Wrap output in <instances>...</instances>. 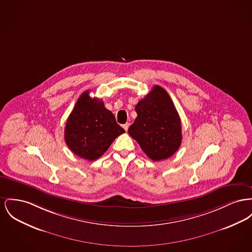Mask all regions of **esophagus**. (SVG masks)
<instances>
[{
	"label": "esophagus",
	"mask_w": 252,
	"mask_h": 252,
	"mask_svg": "<svg viewBox=\"0 0 252 252\" xmlns=\"http://www.w3.org/2000/svg\"><path fill=\"white\" fill-rule=\"evenodd\" d=\"M123 127H124V129H125L126 131H127V129H128V127H129V124H128V123H126V124L123 125Z\"/></svg>",
	"instance_id": "1"
}]
</instances>
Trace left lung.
<instances>
[{
  "label": "left lung",
  "mask_w": 252,
  "mask_h": 252,
  "mask_svg": "<svg viewBox=\"0 0 252 252\" xmlns=\"http://www.w3.org/2000/svg\"><path fill=\"white\" fill-rule=\"evenodd\" d=\"M137 117L128 133L153 161L172 156L182 143L181 119L168 93L154 86L135 106Z\"/></svg>",
  "instance_id": "left-lung-1"
}]
</instances>
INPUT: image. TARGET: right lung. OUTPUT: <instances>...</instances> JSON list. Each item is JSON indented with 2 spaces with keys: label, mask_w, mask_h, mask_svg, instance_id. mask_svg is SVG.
Listing matches in <instances>:
<instances>
[{
  "label": "right lung",
  "mask_w": 252,
  "mask_h": 252,
  "mask_svg": "<svg viewBox=\"0 0 252 252\" xmlns=\"http://www.w3.org/2000/svg\"><path fill=\"white\" fill-rule=\"evenodd\" d=\"M125 132L104 102L85 91L66 121L64 141L77 156L94 161L101 157L119 135Z\"/></svg>",
  "instance_id": "obj_1"
}]
</instances>
